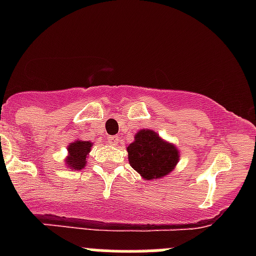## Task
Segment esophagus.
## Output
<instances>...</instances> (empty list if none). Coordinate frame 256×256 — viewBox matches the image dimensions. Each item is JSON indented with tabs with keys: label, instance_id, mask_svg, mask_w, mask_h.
I'll return each instance as SVG.
<instances>
[{
	"label": "esophagus",
	"instance_id": "esophagus-1",
	"mask_svg": "<svg viewBox=\"0 0 256 256\" xmlns=\"http://www.w3.org/2000/svg\"><path fill=\"white\" fill-rule=\"evenodd\" d=\"M108 141H109V144H112V146H116V144L120 142V138H118V136H110V138H108Z\"/></svg>",
	"mask_w": 256,
	"mask_h": 256
}]
</instances>
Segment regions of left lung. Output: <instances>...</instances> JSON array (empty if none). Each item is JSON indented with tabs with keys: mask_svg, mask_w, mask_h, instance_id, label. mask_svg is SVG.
<instances>
[{
	"mask_svg": "<svg viewBox=\"0 0 256 256\" xmlns=\"http://www.w3.org/2000/svg\"><path fill=\"white\" fill-rule=\"evenodd\" d=\"M126 150L130 166L146 180L167 176L180 161L177 147L150 128L138 130Z\"/></svg>",
	"mask_w": 256,
	"mask_h": 256,
	"instance_id": "8db88e82",
	"label": "left lung"
}]
</instances>
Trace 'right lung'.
<instances>
[{"instance_id": "right-lung-1", "label": "right lung", "mask_w": 256, "mask_h": 256, "mask_svg": "<svg viewBox=\"0 0 256 256\" xmlns=\"http://www.w3.org/2000/svg\"><path fill=\"white\" fill-rule=\"evenodd\" d=\"M92 142L90 141L76 140L70 142L66 147L68 156L66 157V166L68 170L80 171L86 166V158L89 152L92 151Z\"/></svg>"}]
</instances>
